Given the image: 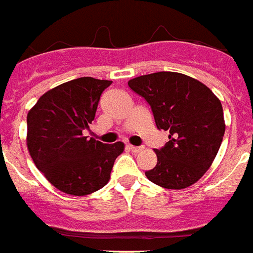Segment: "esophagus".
I'll list each match as a JSON object with an SVG mask.
<instances>
[{
	"instance_id": "1",
	"label": "esophagus",
	"mask_w": 253,
	"mask_h": 253,
	"mask_svg": "<svg viewBox=\"0 0 253 253\" xmlns=\"http://www.w3.org/2000/svg\"><path fill=\"white\" fill-rule=\"evenodd\" d=\"M128 149L132 152H140L142 151V147H134V145H128Z\"/></svg>"
}]
</instances>
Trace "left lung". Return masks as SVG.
Masks as SVG:
<instances>
[{"label": "left lung", "mask_w": 253, "mask_h": 253, "mask_svg": "<svg viewBox=\"0 0 253 253\" xmlns=\"http://www.w3.org/2000/svg\"><path fill=\"white\" fill-rule=\"evenodd\" d=\"M151 105L157 129L169 130V141L156 149L157 164L147 170L152 183L184 189L210 169L223 141L221 102L204 84L176 72H157L128 81Z\"/></svg>", "instance_id": "left-lung-1"}]
</instances>
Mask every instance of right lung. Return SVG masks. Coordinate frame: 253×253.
I'll return each mask as SVG.
<instances>
[{"instance_id": "obj_1", "label": "right lung", "mask_w": 253, "mask_h": 253, "mask_svg": "<svg viewBox=\"0 0 253 253\" xmlns=\"http://www.w3.org/2000/svg\"><path fill=\"white\" fill-rule=\"evenodd\" d=\"M112 81L80 77L47 90L28 113L26 144L34 164L57 189L85 196L109 178L121 141L102 144L88 138L101 93Z\"/></svg>"}]
</instances>
